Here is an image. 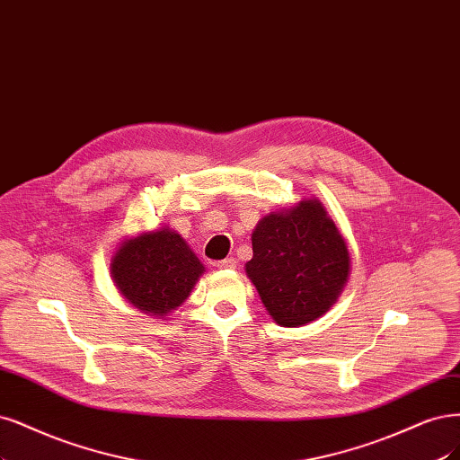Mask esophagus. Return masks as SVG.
I'll list each match as a JSON object with an SVG mask.
<instances>
[{
  "mask_svg": "<svg viewBox=\"0 0 460 460\" xmlns=\"http://www.w3.org/2000/svg\"><path fill=\"white\" fill-rule=\"evenodd\" d=\"M235 264H237L235 259H225L217 262V268H220V270H234Z\"/></svg>",
  "mask_w": 460,
  "mask_h": 460,
  "instance_id": "1",
  "label": "esophagus"
}]
</instances>
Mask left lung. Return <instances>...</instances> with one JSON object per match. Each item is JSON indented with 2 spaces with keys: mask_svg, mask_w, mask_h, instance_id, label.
<instances>
[{
  "mask_svg": "<svg viewBox=\"0 0 460 460\" xmlns=\"http://www.w3.org/2000/svg\"><path fill=\"white\" fill-rule=\"evenodd\" d=\"M251 242L245 274L278 325L303 327L337 303L352 259L320 199L305 198L264 215Z\"/></svg>",
  "mask_w": 460,
  "mask_h": 460,
  "instance_id": "left-lung-1",
  "label": "left lung"
}]
</instances>
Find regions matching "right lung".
<instances>
[{
	"label": "right lung",
	"instance_id": "add662e5",
	"mask_svg": "<svg viewBox=\"0 0 460 460\" xmlns=\"http://www.w3.org/2000/svg\"><path fill=\"white\" fill-rule=\"evenodd\" d=\"M203 272L196 252L169 226L125 235L110 261L119 295L154 320L182 306Z\"/></svg>",
	"mask_w": 460,
	"mask_h": 460
}]
</instances>
